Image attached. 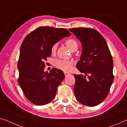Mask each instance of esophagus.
Wrapping results in <instances>:
<instances>
[{
    "instance_id": "obj_1",
    "label": "esophagus",
    "mask_w": 127,
    "mask_h": 127,
    "mask_svg": "<svg viewBox=\"0 0 127 127\" xmlns=\"http://www.w3.org/2000/svg\"><path fill=\"white\" fill-rule=\"evenodd\" d=\"M64 75H65V77H67V76H68V75H71V74H70L69 73L66 72H64Z\"/></svg>"
}]
</instances>
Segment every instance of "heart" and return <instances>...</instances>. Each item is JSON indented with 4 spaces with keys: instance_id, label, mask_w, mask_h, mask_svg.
<instances>
[{
    "instance_id": "1",
    "label": "heart",
    "mask_w": 127,
    "mask_h": 127,
    "mask_svg": "<svg viewBox=\"0 0 127 127\" xmlns=\"http://www.w3.org/2000/svg\"><path fill=\"white\" fill-rule=\"evenodd\" d=\"M65 44L72 51L76 50L78 47V43L77 40L73 38H70L65 41ZM58 44H54L51 47V51L52 54H55L57 50ZM72 62L70 60H62V59H56L54 60V65L55 67L58 69L63 70L64 71H69L72 68Z\"/></svg>"
}]
</instances>
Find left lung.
<instances>
[{"instance_id": "1", "label": "left lung", "mask_w": 127, "mask_h": 127, "mask_svg": "<svg viewBox=\"0 0 127 127\" xmlns=\"http://www.w3.org/2000/svg\"><path fill=\"white\" fill-rule=\"evenodd\" d=\"M69 30L82 43V53L76 67L85 73L74 75L75 97L83 105L94 107L105 99L113 83L112 55L105 40L96 30L79 27Z\"/></svg>"}]
</instances>
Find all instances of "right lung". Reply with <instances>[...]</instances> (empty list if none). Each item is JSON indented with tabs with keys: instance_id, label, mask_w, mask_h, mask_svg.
Masks as SVG:
<instances>
[{
	"instance_id": "right-lung-1",
	"label": "right lung",
	"mask_w": 127,
	"mask_h": 127,
	"mask_svg": "<svg viewBox=\"0 0 127 127\" xmlns=\"http://www.w3.org/2000/svg\"><path fill=\"white\" fill-rule=\"evenodd\" d=\"M70 32L64 28L40 27L26 36L20 47L18 83L26 97L36 105L50 103L65 77L62 70L44 72V60L51 55L52 45Z\"/></svg>"
}]
</instances>
